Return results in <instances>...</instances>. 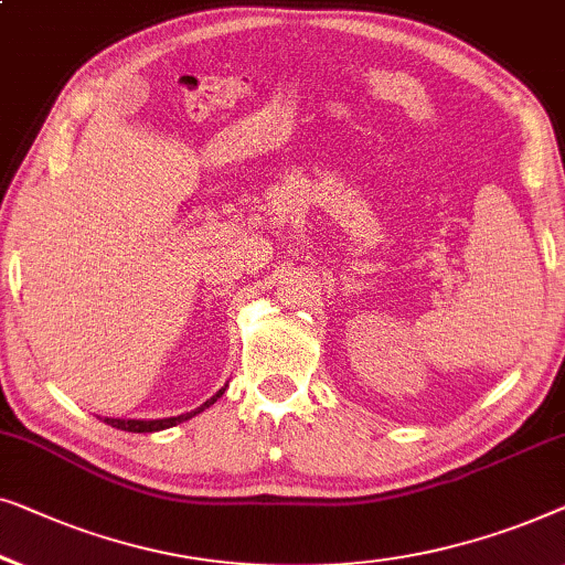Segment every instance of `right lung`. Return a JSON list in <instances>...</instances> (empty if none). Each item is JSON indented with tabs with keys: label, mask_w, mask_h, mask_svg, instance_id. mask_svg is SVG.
Instances as JSON below:
<instances>
[{
	"label": "right lung",
	"mask_w": 565,
	"mask_h": 565,
	"mask_svg": "<svg viewBox=\"0 0 565 565\" xmlns=\"http://www.w3.org/2000/svg\"><path fill=\"white\" fill-rule=\"evenodd\" d=\"M225 388H227V384L222 386L220 392L212 396V399H206V402L200 404V407H196V409L186 412V415L163 417V419H120V417H105V423L117 427V430H125V433H158V430H166V427H173V425H179V423H186V419L196 417V415H200V412H204L206 407H212V404L217 402L222 394H225Z\"/></svg>",
	"instance_id": "obj_1"
}]
</instances>
